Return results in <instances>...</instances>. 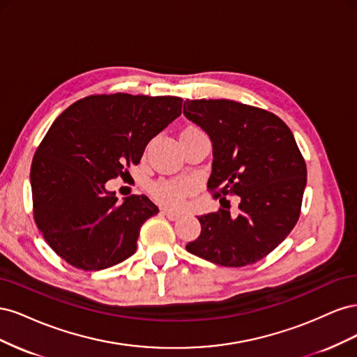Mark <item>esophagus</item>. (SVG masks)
I'll return each mask as SVG.
<instances>
[{"mask_svg": "<svg viewBox=\"0 0 357 357\" xmlns=\"http://www.w3.org/2000/svg\"><path fill=\"white\" fill-rule=\"evenodd\" d=\"M164 214L167 215L169 220H177L180 218V213H176V211H172V210H164Z\"/></svg>", "mask_w": 357, "mask_h": 357, "instance_id": "esophagus-1", "label": "esophagus"}]
</instances>
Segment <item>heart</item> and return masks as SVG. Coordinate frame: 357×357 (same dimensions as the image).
<instances>
[{
  "label": "heart",
  "instance_id": "1",
  "mask_svg": "<svg viewBox=\"0 0 357 357\" xmlns=\"http://www.w3.org/2000/svg\"><path fill=\"white\" fill-rule=\"evenodd\" d=\"M190 190L189 181L186 180H172V181H159L152 188L155 198L168 205V207L177 208L181 205L183 199Z\"/></svg>",
  "mask_w": 357,
  "mask_h": 357
}]
</instances>
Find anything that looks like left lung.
Instances as JSON below:
<instances>
[{
  "label": "left lung",
  "instance_id": "8db88e82",
  "mask_svg": "<svg viewBox=\"0 0 357 357\" xmlns=\"http://www.w3.org/2000/svg\"><path fill=\"white\" fill-rule=\"evenodd\" d=\"M183 114L210 137L207 188L240 198L236 214L220 204L199 215L201 234L188 252L222 266L261 261L299 219L307 167L294 134L275 114L229 100H186Z\"/></svg>",
  "mask_w": 357,
  "mask_h": 357
}]
</instances>
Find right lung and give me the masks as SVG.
I'll return each instance as SVG.
<instances>
[{
	"label": "right lung",
	"mask_w": 357,
	"mask_h": 357,
	"mask_svg": "<svg viewBox=\"0 0 357 357\" xmlns=\"http://www.w3.org/2000/svg\"><path fill=\"white\" fill-rule=\"evenodd\" d=\"M181 98L92 95L52 123L31 165L34 218L70 265L100 271L137 250L143 223L159 208L146 195L119 202L105 183L139 164L150 139L181 114Z\"/></svg>",
	"instance_id": "right-lung-1"
}]
</instances>
